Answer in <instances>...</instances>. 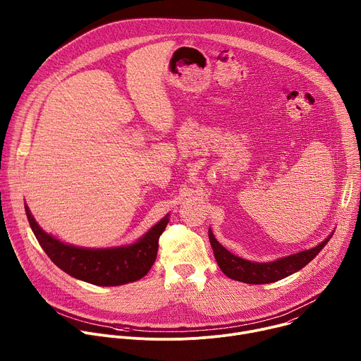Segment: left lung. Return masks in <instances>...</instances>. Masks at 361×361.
I'll use <instances>...</instances> for the list:
<instances>
[{
	"label": "left lung",
	"mask_w": 361,
	"mask_h": 361,
	"mask_svg": "<svg viewBox=\"0 0 361 361\" xmlns=\"http://www.w3.org/2000/svg\"><path fill=\"white\" fill-rule=\"evenodd\" d=\"M209 238L214 251L217 264L227 277L247 284H269L279 281L284 277H288L293 273L305 267L330 241L331 235H329L322 244L316 245L312 250H305L293 255H287L280 260L270 263H251L248 260L240 259V257L231 254L216 240L212 230L209 231Z\"/></svg>",
	"instance_id": "left-lung-1"
}]
</instances>
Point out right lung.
<instances>
[{
  "label": "right lung",
  "mask_w": 361,
  "mask_h": 361,
  "mask_svg": "<svg viewBox=\"0 0 361 361\" xmlns=\"http://www.w3.org/2000/svg\"><path fill=\"white\" fill-rule=\"evenodd\" d=\"M34 235L57 267L74 279L95 286H121L144 277L156 262L159 238L167 227L166 216L142 238L127 247L81 248L64 244L41 230L25 205Z\"/></svg>",
  "instance_id": "add662e5"
}]
</instances>
